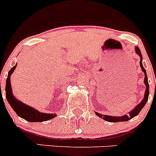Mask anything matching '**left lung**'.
Instances as JSON below:
<instances>
[{
	"label": "left lung",
	"instance_id": "1",
	"mask_svg": "<svg viewBox=\"0 0 156 156\" xmlns=\"http://www.w3.org/2000/svg\"><path fill=\"white\" fill-rule=\"evenodd\" d=\"M135 52L140 56V68L142 69V72L144 73V83L146 86L145 92H144V97L143 98V100L137 105L133 110H131L130 112H129V114L126 115L125 114L124 115H122V116H112V115H102V114H100L98 112H95V114L98 115V117L103 119L104 120L108 121V122H125V121H128L129 119H131L132 118H133L134 116L138 115L140 113V110L144 108V106L145 105L146 102L148 101V95H149V84H148V77H147V74H146V71L144 69V66L142 65V55H141V53H140V49L138 48V47H135Z\"/></svg>",
	"mask_w": 156,
	"mask_h": 156
}]
</instances>
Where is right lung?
Segmentation results:
<instances>
[{
    "instance_id": "add662e5",
    "label": "right lung",
    "mask_w": 156,
    "mask_h": 156,
    "mask_svg": "<svg viewBox=\"0 0 156 156\" xmlns=\"http://www.w3.org/2000/svg\"><path fill=\"white\" fill-rule=\"evenodd\" d=\"M16 66L12 67L8 72V77L6 80V87H5V93H6V98L8 101L9 105L12 106L13 110L16 112L19 117L26 119L28 122H44V121H48L49 119H51L55 117H56L55 113H44L41 112L37 111L35 108H32L30 106L27 105L25 103L18 100L12 94V86H11V75L16 69Z\"/></svg>"
}]
</instances>
